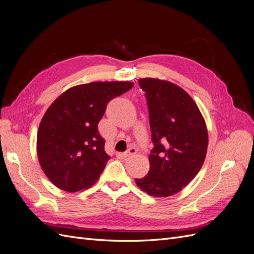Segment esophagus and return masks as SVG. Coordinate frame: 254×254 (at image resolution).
Listing matches in <instances>:
<instances>
[{"label": "esophagus", "instance_id": "obj_1", "mask_svg": "<svg viewBox=\"0 0 254 254\" xmlns=\"http://www.w3.org/2000/svg\"><path fill=\"white\" fill-rule=\"evenodd\" d=\"M135 153H136V149H135L134 147H130V148H128L127 151H125L124 156H125L126 158H128V157H131V156L135 155Z\"/></svg>", "mask_w": 254, "mask_h": 254}]
</instances>
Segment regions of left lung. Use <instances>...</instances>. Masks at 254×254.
<instances>
[{"label":"left lung","instance_id":"1","mask_svg":"<svg viewBox=\"0 0 254 254\" xmlns=\"http://www.w3.org/2000/svg\"><path fill=\"white\" fill-rule=\"evenodd\" d=\"M149 111L150 168L136 186L153 197L175 195L193 180L206 156L207 129L194 99L177 84L140 78Z\"/></svg>","mask_w":254,"mask_h":254}]
</instances>
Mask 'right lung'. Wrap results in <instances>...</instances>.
Segmentation results:
<instances>
[{
	"label": "right lung",
	"mask_w": 254,
	"mask_h": 254,
	"mask_svg": "<svg viewBox=\"0 0 254 254\" xmlns=\"http://www.w3.org/2000/svg\"><path fill=\"white\" fill-rule=\"evenodd\" d=\"M133 87L129 81H94L70 88L43 115L37 155L50 181L65 191L88 189L98 180L110 156L97 125L112 98Z\"/></svg>",
	"instance_id": "add662e5"
}]
</instances>
